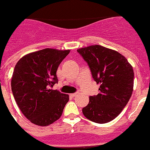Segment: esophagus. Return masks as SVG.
Instances as JSON below:
<instances>
[{
	"label": "esophagus",
	"mask_w": 150,
	"mask_h": 150,
	"mask_svg": "<svg viewBox=\"0 0 150 150\" xmlns=\"http://www.w3.org/2000/svg\"><path fill=\"white\" fill-rule=\"evenodd\" d=\"M77 93H73V94H70V96L71 97H72V98H74V97H75V96H77Z\"/></svg>",
	"instance_id": "1"
}]
</instances>
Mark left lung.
I'll return each instance as SVG.
<instances>
[{
    "label": "left lung",
    "mask_w": 150,
    "mask_h": 150,
    "mask_svg": "<svg viewBox=\"0 0 150 150\" xmlns=\"http://www.w3.org/2000/svg\"><path fill=\"white\" fill-rule=\"evenodd\" d=\"M89 67L92 78L99 84V93L90 96L82 109L84 115L96 123H106L120 114L133 91L132 65L116 51L101 45L77 50Z\"/></svg>",
    "instance_id": "left-lung-1"
}]
</instances>
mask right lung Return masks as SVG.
I'll return each instance as SVG.
<instances>
[{"label":"right lung","instance_id":"add662e5","mask_svg":"<svg viewBox=\"0 0 150 150\" xmlns=\"http://www.w3.org/2000/svg\"><path fill=\"white\" fill-rule=\"evenodd\" d=\"M70 50L45 48L21 58L14 67L11 90L21 112L29 121L46 126L58 120L69 95L52 88L58 83L56 71Z\"/></svg>","mask_w":150,"mask_h":150}]
</instances>
